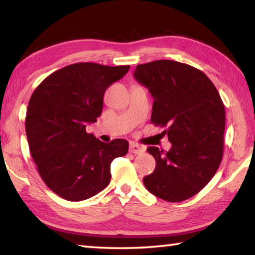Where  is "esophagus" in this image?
<instances>
[{"instance_id":"34e87169","label":"esophagus","mask_w":255,"mask_h":255,"mask_svg":"<svg viewBox=\"0 0 255 255\" xmlns=\"http://www.w3.org/2000/svg\"><path fill=\"white\" fill-rule=\"evenodd\" d=\"M129 152L133 154H143L145 152V147L139 144L130 143V145H129Z\"/></svg>"}]
</instances>
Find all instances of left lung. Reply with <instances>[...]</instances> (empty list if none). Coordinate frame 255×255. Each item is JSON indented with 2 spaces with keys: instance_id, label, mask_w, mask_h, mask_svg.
I'll list each match as a JSON object with an SVG mask.
<instances>
[{
  "instance_id": "obj_1",
  "label": "left lung",
  "mask_w": 255,
  "mask_h": 255,
  "mask_svg": "<svg viewBox=\"0 0 255 255\" xmlns=\"http://www.w3.org/2000/svg\"><path fill=\"white\" fill-rule=\"evenodd\" d=\"M135 80L154 98L150 122L167 127L172 147L150 146L156 166L145 176L146 189L169 202L197 195L218 170L223 158L225 107L207 75L174 60L137 65Z\"/></svg>"
}]
</instances>
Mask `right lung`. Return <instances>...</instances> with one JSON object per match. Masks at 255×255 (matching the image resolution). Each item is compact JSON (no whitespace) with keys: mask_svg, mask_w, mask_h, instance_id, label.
Segmentation results:
<instances>
[{"mask_svg":"<svg viewBox=\"0 0 255 255\" xmlns=\"http://www.w3.org/2000/svg\"><path fill=\"white\" fill-rule=\"evenodd\" d=\"M129 65L76 63L47 76L30 98L25 133L38 172L51 191L70 201L89 199L110 182V164L128 141L103 143L86 132L97 122L106 90Z\"/></svg>","mask_w":255,"mask_h":255,"instance_id":"add662e5","label":"right lung"}]
</instances>
